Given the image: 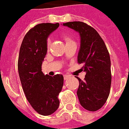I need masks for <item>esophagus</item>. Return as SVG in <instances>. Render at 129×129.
I'll list each match as a JSON object with an SVG mask.
<instances>
[{
    "instance_id": "esophagus-1",
    "label": "esophagus",
    "mask_w": 129,
    "mask_h": 129,
    "mask_svg": "<svg viewBox=\"0 0 129 129\" xmlns=\"http://www.w3.org/2000/svg\"><path fill=\"white\" fill-rule=\"evenodd\" d=\"M70 77V75H63V78H64V80H67V79H69Z\"/></svg>"
}]
</instances>
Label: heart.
I'll return each instance as SVG.
<instances>
[{"label": "heart", "instance_id": "1", "mask_svg": "<svg viewBox=\"0 0 129 129\" xmlns=\"http://www.w3.org/2000/svg\"><path fill=\"white\" fill-rule=\"evenodd\" d=\"M63 40H64L65 42H66V44H67V43L71 42H73V41L71 40V38H70L69 37L68 35H66V34L63 35ZM50 43H51V40H50V39L47 40V42H46L47 48H49V47H50Z\"/></svg>", "mask_w": 129, "mask_h": 129}]
</instances>
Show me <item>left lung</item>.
Segmentation results:
<instances>
[{
	"label": "left lung",
	"instance_id": "left-lung-1",
	"mask_svg": "<svg viewBox=\"0 0 129 129\" xmlns=\"http://www.w3.org/2000/svg\"><path fill=\"white\" fill-rule=\"evenodd\" d=\"M63 26L79 33L81 46L77 63L86 72L84 80L79 77L77 95L81 106L89 111H96L106 103L110 93L111 71L109 53L98 32L83 22H69Z\"/></svg>",
	"mask_w": 129,
	"mask_h": 129
}]
</instances>
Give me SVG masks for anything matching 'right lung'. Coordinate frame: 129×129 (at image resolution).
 Instances as JSON below:
<instances>
[{
	"instance_id": "obj_1",
	"label": "right lung",
	"mask_w": 129,
	"mask_h": 129,
	"mask_svg": "<svg viewBox=\"0 0 129 129\" xmlns=\"http://www.w3.org/2000/svg\"><path fill=\"white\" fill-rule=\"evenodd\" d=\"M59 23H42L25 35L20 48L18 70L27 100L40 115H52L59 105L58 95L63 85V77L44 75L42 65L47 53V38L57 28Z\"/></svg>"
}]
</instances>
